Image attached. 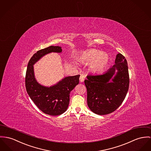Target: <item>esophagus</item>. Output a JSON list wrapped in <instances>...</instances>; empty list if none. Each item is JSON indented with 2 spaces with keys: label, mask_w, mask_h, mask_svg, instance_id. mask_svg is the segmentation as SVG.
<instances>
[{
  "label": "esophagus",
  "mask_w": 151,
  "mask_h": 151,
  "mask_svg": "<svg viewBox=\"0 0 151 151\" xmlns=\"http://www.w3.org/2000/svg\"><path fill=\"white\" fill-rule=\"evenodd\" d=\"M84 79H85V76L83 74H81V76H80V78H79L80 81L81 82H83L84 81Z\"/></svg>",
  "instance_id": "esophagus-1"
}]
</instances>
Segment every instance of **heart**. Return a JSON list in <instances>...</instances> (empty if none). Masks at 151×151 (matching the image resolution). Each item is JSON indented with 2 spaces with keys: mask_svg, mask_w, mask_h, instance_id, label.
I'll return each mask as SVG.
<instances>
[{
  "mask_svg": "<svg viewBox=\"0 0 151 151\" xmlns=\"http://www.w3.org/2000/svg\"><path fill=\"white\" fill-rule=\"evenodd\" d=\"M79 60L84 64H90V69L93 73L102 72L109 62V56L106 52L91 49L82 52L79 56Z\"/></svg>",
  "mask_w": 151,
  "mask_h": 151,
  "instance_id": "heart-1",
  "label": "heart"
}]
</instances>
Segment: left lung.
<instances>
[{
    "mask_svg": "<svg viewBox=\"0 0 151 151\" xmlns=\"http://www.w3.org/2000/svg\"><path fill=\"white\" fill-rule=\"evenodd\" d=\"M87 78L84 83L88 107L98 115L110 114L122 104L128 93L129 76L127 60L122 54L118 53L115 64L107 72L88 75ZM110 79L112 82L109 81Z\"/></svg>",
    "mask_w": 151,
    "mask_h": 151,
    "instance_id": "left-lung-1",
    "label": "left lung"
}]
</instances>
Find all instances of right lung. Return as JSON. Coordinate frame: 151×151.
Returning a JSON list of instances; mask_svg holds the SVG:
<instances>
[{
    "label": "right lung",
    "instance_id": "right-lung-1",
    "mask_svg": "<svg viewBox=\"0 0 151 151\" xmlns=\"http://www.w3.org/2000/svg\"><path fill=\"white\" fill-rule=\"evenodd\" d=\"M61 52V47L58 46H50L37 51L29 60L26 73L25 86L28 95L38 108L50 116H58L67 110L70 93L79 84L80 75L65 77L53 86L45 87L36 81L33 65L49 53Z\"/></svg>",
    "mask_w": 151,
    "mask_h": 151
}]
</instances>
